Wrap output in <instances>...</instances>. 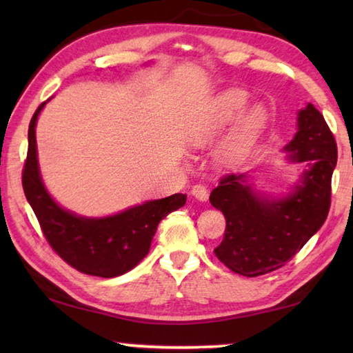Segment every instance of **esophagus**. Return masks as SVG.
I'll list each match as a JSON object with an SVG mask.
<instances>
[{"label": "esophagus", "instance_id": "obj_1", "mask_svg": "<svg viewBox=\"0 0 353 353\" xmlns=\"http://www.w3.org/2000/svg\"><path fill=\"white\" fill-rule=\"evenodd\" d=\"M191 194L202 202H205L208 199V190L204 187V185H194V187L191 188Z\"/></svg>", "mask_w": 353, "mask_h": 353}]
</instances>
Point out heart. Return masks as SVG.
<instances>
[{"mask_svg": "<svg viewBox=\"0 0 353 353\" xmlns=\"http://www.w3.org/2000/svg\"><path fill=\"white\" fill-rule=\"evenodd\" d=\"M248 103L249 93L240 88L219 92L202 110L191 129L190 141L194 146H205L238 117L229 135L221 143L216 159L224 166L241 163L261 139L270 119V113L263 104H255L243 112Z\"/></svg>", "mask_w": 353, "mask_h": 353, "instance_id": "heart-1", "label": "heart"}]
</instances>
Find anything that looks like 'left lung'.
<instances>
[{
	"mask_svg": "<svg viewBox=\"0 0 353 353\" xmlns=\"http://www.w3.org/2000/svg\"><path fill=\"white\" fill-rule=\"evenodd\" d=\"M283 151L288 162L302 166L286 194L256 191L248 174L223 177L210 194L212 205L225 216V234L214 254L241 276L256 277L282 268L327 219L338 149L313 104L297 112V132Z\"/></svg>",
	"mask_w": 353,
	"mask_h": 353,
	"instance_id": "8db88e82",
	"label": "left lung"
}]
</instances>
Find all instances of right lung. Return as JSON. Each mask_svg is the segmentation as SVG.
Segmentation results:
<instances>
[{"label":"right lung","instance_id":"1","mask_svg":"<svg viewBox=\"0 0 353 353\" xmlns=\"http://www.w3.org/2000/svg\"><path fill=\"white\" fill-rule=\"evenodd\" d=\"M46 103L39 105L29 123L28 157L23 168L26 199L48 243L68 265L88 276H121L145 259L159 223L168 213L183 207L187 194L146 201L103 218L81 216L61 207L45 187L37 157L35 126Z\"/></svg>","mask_w":353,"mask_h":353}]
</instances>
